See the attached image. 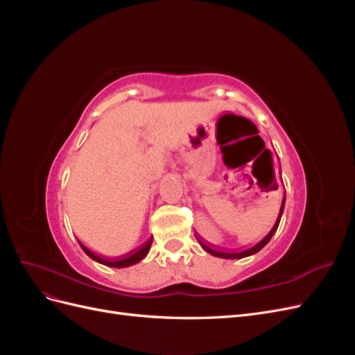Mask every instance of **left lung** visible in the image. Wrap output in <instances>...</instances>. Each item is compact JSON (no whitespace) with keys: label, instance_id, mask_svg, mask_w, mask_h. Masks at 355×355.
<instances>
[{"label":"left lung","instance_id":"left-lung-1","mask_svg":"<svg viewBox=\"0 0 355 355\" xmlns=\"http://www.w3.org/2000/svg\"><path fill=\"white\" fill-rule=\"evenodd\" d=\"M282 182H283V179H282ZM265 187H271L272 189H277V188H278V185L275 184V176H274V175H271L270 180L265 182ZM284 204H286V192H284V197H283V201H282V207H280V211H278V216H277V220H275V223H274V227L271 228V231L268 232L261 241H257L254 245L249 247V249H244V250H222V249H214V247H210L209 244L201 241V240L197 237V235H196V239L198 240V243L201 244L202 249L206 250L207 253H210L211 256L222 257V259H241V257L252 256V254L257 253L259 250H262L263 247H265L268 243H270V240L272 239V235L275 234V231H277V228H278V225H280V220H282V216H283V211H284Z\"/></svg>","mask_w":355,"mask_h":355}]
</instances>
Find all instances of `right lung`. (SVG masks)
Masks as SVG:
<instances>
[{"instance_id":"add662e5","label":"right lung","mask_w":355,"mask_h":355,"mask_svg":"<svg viewBox=\"0 0 355 355\" xmlns=\"http://www.w3.org/2000/svg\"><path fill=\"white\" fill-rule=\"evenodd\" d=\"M78 243L81 245V249L84 250V253L87 254L89 257H92L93 261L99 262L102 265H106V266H111V268H127V266L139 263L148 254L149 249H151V244H153V237L148 239L141 245L135 247V249L128 250L123 254H118V256H105V254H101V253H96V252H92L89 247H85L80 240H78Z\"/></svg>"}]
</instances>
